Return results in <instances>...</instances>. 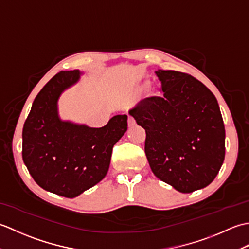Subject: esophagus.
<instances>
[{"label": "esophagus", "mask_w": 249, "mask_h": 249, "mask_svg": "<svg viewBox=\"0 0 249 249\" xmlns=\"http://www.w3.org/2000/svg\"><path fill=\"white\" fill-rule=\"evenodd\" d=\"M127 123H128V127H134L136 122H135V119L133 118V116H128V120H127Z\"/></svg>", "instance_id": "34e87169"}]
</instances>
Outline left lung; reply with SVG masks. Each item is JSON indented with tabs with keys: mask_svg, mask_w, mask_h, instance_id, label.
Masks as SVG:
<instances>
[{
	"mask_svg": "<svg viewBox=\"0 0 249 249\" xmlns=\"http://www.w3.org/2000/svg\"><path fill=\"white\" fill-rule=\"evenodd\" d=\"M162 96L142 99L129 114L145 129L153 173L181 193L214 181L225 160V125L214 94L188 73L157 71Z\"/></svg>",
	"mask_w": 249,
	"mask_h": 249,
	"instance_id": "left-lung-1",
	"label": "left lung"
}]
</instances>
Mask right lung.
Wrapping results in <instances>:
<instances>
[{"mask_svg": "<svg viewBox=\"0 0 249 249\" xmlns=\"http://www.w3.org/2000/svg\"><path fill=\"white\" fill-rule=\"evenodd\" d=\"M78 70L60 71L37 94L22 130V158L34 181L66 198L93 187L108 172L113 145L127 130L119 114L100 128L62 121L57 100L80 79Z\"/></svg>", "mask_w": 249, "mask_h": 249, "instance_id": "1", "label": "right lung"}]
</instances>
